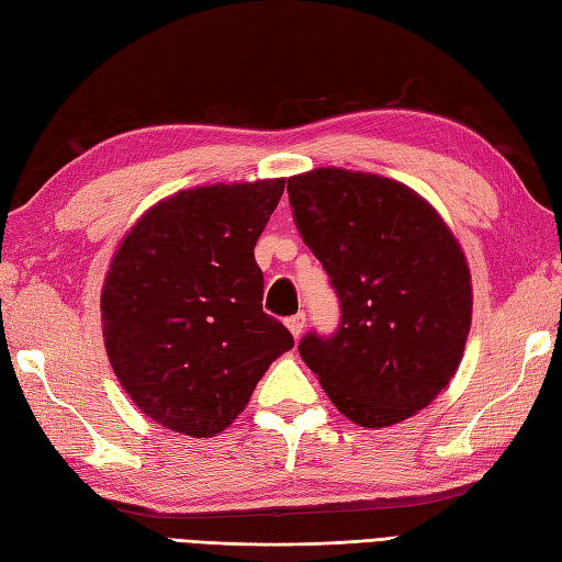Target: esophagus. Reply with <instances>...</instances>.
Here are the masks:
<instances>
[{
	"label": "esophagus",
	"instance_id": "obj_1",
	"mask_svg": "<svg viewBox=\"0 0 562 562\" xmlns=\"http://www.w3.org/2000/svg\"><path fill=\"white\" fill-rule=\"evenodd\" d=\"M288 328H290V333H292L294 338H300L302 333H304V328H306V314L300 312V314L290 316V318H288Z\"/></svg>",
	"mask_w": 562,
	"mask_h": 562
}]
</instances>
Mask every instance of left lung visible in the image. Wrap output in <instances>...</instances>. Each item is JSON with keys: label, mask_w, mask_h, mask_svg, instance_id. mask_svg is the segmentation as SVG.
<instances>
[{"label": "left lung", "mask_w": 562, "mask_h": 562, "mask_svg": "<svg viewBox=\"0 0 562 562\" xmlns=\"http://www.w3.org/2000/svg\"><path fill=\"white\" fill-rule=\"evenodd\" d=\"M304 244L340 302L333 336L300 342L336 408L362 427L423 411L459 369L471 328V272L427 200L391 178L314 169L288 181Z\"/></svg>", "instance_id": "8db88e82"}]
</instances>
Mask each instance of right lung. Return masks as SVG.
<instances>
[{"instance_id": "obj_1", "label": "right lung", "mask_w": 562, "mask_h": 562, "mask_svg": "<svg viewBox=\"0 0 562 562\" xmlns=\"http://www.w3.org/2000/svg\"><path fill=\"white\" fill-rule=\"evenodd\" d=\"M284 178L181 190L117 246L101 292L105 352L151 420L212 437L294 338L262 312L254 248Z\"/></svg>"}]
</instances>
